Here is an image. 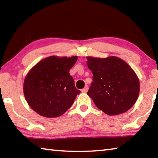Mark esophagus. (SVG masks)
Instances as JSON below:
<instances>
[{
  "mask_svg": "<svg viewBox=\"0 0 158 158\" xmlns=\"http://www.w3.org/2000/svg\"><path fill=\"white\" fill-rule=\"evenodd\" d=\"M88 91V87L85 86V88H84V89H81V92L82 93H87Z\"/></svg>",
  "mask_w": 158,
  "mask_h": 158,
  "instance_id": "1",
  "label": "esophagus"
}]
</instances>
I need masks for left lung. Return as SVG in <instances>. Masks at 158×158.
<instances>
[{"instance_id":"8db88e82","label":"left lung","mask_w":158,"mask_h":158,"mask_svg":"<svg viewBox=\"0 0 158 158\" xmlns=\"http://www.w3.org/2000/svg\"><path fill=\"white\" fill-rule=\"evenodd\" d=\"M93 82L87 95L96 106L109 116L123 114L135 105L139 94V80L135 72L118 57L87 56Z\"/></svg>"}]
</instances>
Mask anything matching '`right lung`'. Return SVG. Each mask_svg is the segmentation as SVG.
Returning a JSON list of instances; mask_svg holds the SVG:
<instances>
[{
    "label": "right lung",
    "mask_w": 158,
    "mask_h": 158,
    "mask_svg": "<svg viewBox=\"0 0 158 158\" xmlns=\"http://www.w3.org/2000/svg\"><path fill=\"white\" fill-rule=\"evenodd\" d=\"M78 57L52 56L32 68L23 81V94L28 105L42 116H62L80 93L69 69Z\"/></svg>",
    "instance_id": "1"
}]
</instances>
